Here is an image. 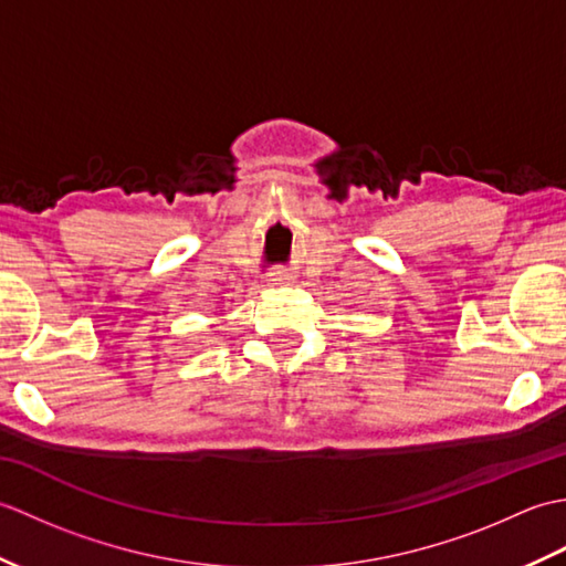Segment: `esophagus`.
<instances>
[{
    "label": "esophagus",
    "instance_id": "1",
    "mask_svg": "<svg viewBox=\"0 0 566 566\" xmlns=\"http://www.w3.org/2000/svg\"><path fill=\"white\" fill-rule=\"evenodd\" d=\"M268 282H270V284H276V286L292 284V282H294V274L286 272V270H272V272H268Z\"/></svg>",
    "mask_w": 566,
    "mask_h": 566
}]
</instances>
